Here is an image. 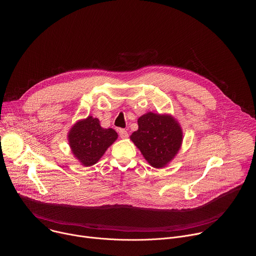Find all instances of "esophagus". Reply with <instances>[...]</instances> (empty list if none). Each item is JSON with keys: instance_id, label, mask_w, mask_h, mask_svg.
Wrapping results in <instances>:
<instances>
[{"instance_id": "1", "label": "esophagus", "mask_w": 256, "mask_h": 256, "mask_svg": "<svg viewBox=\"0 0 256 256\" xmlns=\"http://www.w3.org/2000/svg\"><path fill=\"white\" fill-rule=\"evenodd\" d=\"M118 132H119V136H120L122 139L128 138V132H127L125 129H119Z\"/></svg>"}]
</instances>
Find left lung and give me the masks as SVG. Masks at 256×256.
Wrapping results in <instances>:
<instances>
[{
    "label": "left lung",
    "instance_id": "left-lung-1",
    "mask_svg": "<svg viewBox=\"0 0 256 256\" xmlns=\"http://www.w3.org/2000/svg\"><path fill=\"white\" fill-rule=\"evenodd\" d=\"M138 130L130 139L152 166L164 168L182 146V131L180 124L170 115L148 112L138 119Z\"/></svg>",
    "mask_w": 256,
    "mask_h": 256
}]
</instances>
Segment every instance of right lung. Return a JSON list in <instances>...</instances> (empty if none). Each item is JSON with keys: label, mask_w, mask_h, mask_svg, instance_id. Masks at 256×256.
<instances>
[{"label": "right lung", "mask_w": 256, "mask_h": 256, "mask_svg": "<svg viewBox=\"0 0 256 256\" xmlns=\"http://www.w3.org/2000/svg\"><path fill=\"white\" fill-rule=\"evenodd\" d=\"M117 136L112 128H102L98 118L88 116L74 125L68 138L74 156L84 166H90L98 162Z\"/></svg>", "instance_id": "right-lung-1"}]
</instances>
